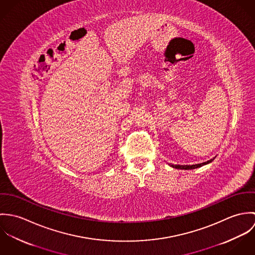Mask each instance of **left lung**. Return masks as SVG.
<instances>
[{
    "instance_id": "8db88e82",
    "label": "left lung",
    "mask_w": 255,
    "mask_h": 255,
    "mask_svg": "<svg viewBox=\"0 0 255 255\" xmlns=\"http://www.w3.org/2000/svg\"><path fill=\"white\" fill-rule=\"evenodd\" d=\"M215 159V157L213 159H210L208 160L207 162H203V163H200V164H195V165H173V164H169L171 167L175 168V169H180V170H192V169H196V168H200L204 165H207L209 163H211L213 160Z\"/></svg>"
}]
</instances>
